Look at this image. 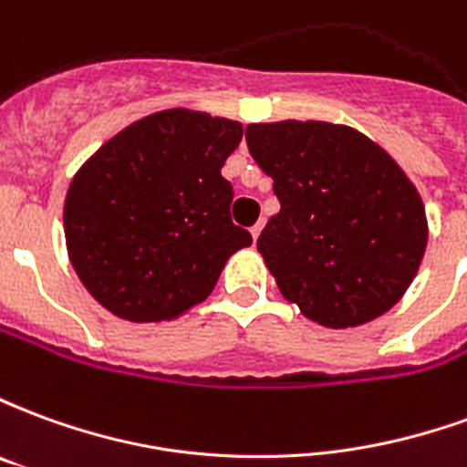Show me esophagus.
<instances>
[{"instance_id": "34e87169", "label": "esophagus", "mask_w": 467, "mask_h": 467, "mask_svg": "<svg viewBox=\"0 0 467 467\" xmlns=\"http://www.w3.org/2000/svg\"><path fill=\"white\" fill-rule=\"evenodd\" d=\"M263 227H265V220H257V223H254V227H253V230H250V233H253V240H257V237H260V233H263Z\"/></svg>"}]
</instances>
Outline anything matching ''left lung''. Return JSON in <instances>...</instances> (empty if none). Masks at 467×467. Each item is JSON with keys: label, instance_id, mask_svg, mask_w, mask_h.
I'll return each mask as SVG.
<instances>
[{"label": "left lung", "instance_id": "obj_1", "mask_svg": "<svg viewBox=\"0 0 467 467\" xmlns=\"http://www.w3.org/2000/svg\"><path fill=\"white\" fill-rule=\"evenodd\" d=\"M244 140L280 200L257 250L285 300L335 330L388 313L428 244L425 204L400 164L348 124H247Z\"/></svg>", "mask_w": 467, "mask_h": 467}]
</instances>
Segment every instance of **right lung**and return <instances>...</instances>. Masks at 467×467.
Wrapping results in <instances>:
<instances>
[{"mask_svg": "<svg viewBox=\"0 0 467 467\" xmlns=\"http://www.w3.org/2000/svg\"><path fill=\"white\" fill-rule=\"evenodd\" d=\"M240 140V122L174 107L124 127L77 170L67 254L105 310L130 323L174 320L253 244L230 217L233 184L220 174Z\"/></svg>", "mask_w": 467, "mask_h": 467, "instance_id": "add662e5", "label": "right lung"}]
</instances>
